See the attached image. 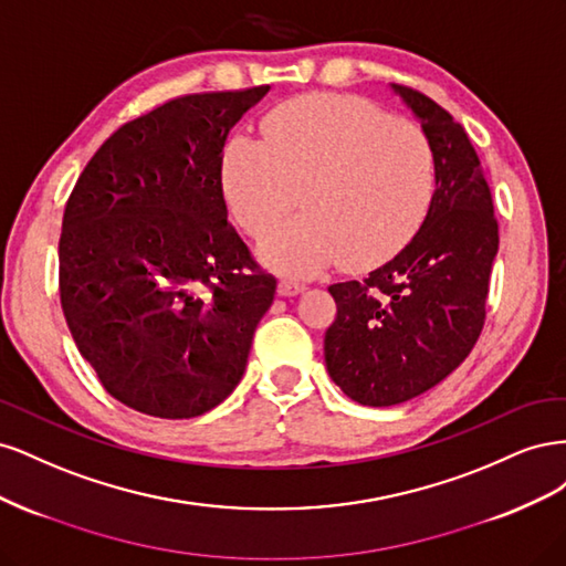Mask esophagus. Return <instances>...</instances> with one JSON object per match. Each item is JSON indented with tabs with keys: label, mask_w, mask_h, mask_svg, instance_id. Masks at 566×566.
Returning a JSON list of instances; mask_svg holds the SVG:
<instances>
[{
	"label": "esophagus",
	"mask_w": 566,
	"mask_h": 566,
	"mask_svg": "<svg viewBox=\"0 0 566 566\" xmlns=\"http://www.w3.org/2000/svg\"><path fill=\"white\" fill-rule=\"evenodd\" d=\"M300 293H304V283L293 281V279H285L279 283V295L281 297H297Z\"/></svg>",
	"instance_id": "1"
}]
</instances>
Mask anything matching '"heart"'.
I'll use <instances>...</instances> for the list:
<instances>
[{
  "label": "heart",
  "mask_w": 566,
  "mask_h": 566,
  "mask_svg": "<svg viewBox=\"0 0 566 566\" xmlns=\"http://www.w3.org/2000/svg\"><path fill=\"white\" fill-rule=\"evenodd\" d=\"M264 144L231 139L221 186L231 214L252 235L269 233L260 260L285 276H312L345 256L370 266L397 254L430 210L437 167L427 134L347 94H304L273 108Z\"/></svg>",
  "instance_id": "obj_1"
}]
</instances>
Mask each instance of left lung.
<instances>
[{"instance_id":"left-lung-1","label":"left lung","mask_w":566,"mask_h":566,"mask_svg":"<svg viewBox=\"0 0 566 566\" xmlns=\"http://www.w3.org/2000/svg\"><path fill=\"white\" fill-rule=\"evenodd\" d=\"M434 150L430 210L410 243L366 281L331 285L337 316L323 354L333 382L361 406H397L451 375L482 333L499 224L476 153L455 119L389 84Z\"/></svg>"}]
</instances>
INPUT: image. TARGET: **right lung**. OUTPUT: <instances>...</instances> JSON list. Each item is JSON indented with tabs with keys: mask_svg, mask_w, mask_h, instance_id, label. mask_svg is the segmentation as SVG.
<instances>
[{
	"mask_svg": "<svg viewBox=\"0 0 566 566\" xmlns=\"http://www.w3.org/2000/svg\"><path fill=\"white\" fill-rule=\"evenodd\" d=\"M269 87L167 101L119 127L80 175L59 243L61 306L111 397L198 418L241 382L276 281L227 219L221 150ZM209 293H203V287Z\"/></svg>",
	"mask_w": 566,
	"mask_h": 566,
	"instance_id": "add662e5",
	"label": "right lung"
}]
</instances>
